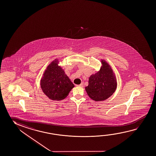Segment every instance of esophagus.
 Segmentation results:
<instances>
[{
	"label": "esophagus",
	"instance_id": "1",
	"mask_svg": "<svg viewBox=\"0 0 156 156\" xmlns=\"http://www.w3.org/2000/svg\"><path fill=\"white\" fill-rule=\"evenodd\" d=\"M76 86L83 87V83H81L80 84H78V85H76Z\"/></svg>",
	"mask_w": 156,
	"mask_h": 156
}]
</instances>
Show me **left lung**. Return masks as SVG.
Listing matches in <instances>:
<instances>
[{
	"instance_id": "1",
	"label": "left lung",
	"mask_w": 156,
	"mask_h": 156,
	"mask_svg": "<svg viewBox=\"0 0 156 156\" xmlns=\"http://www.w3.org/2000/svg\"><path fill=\"white\" fill-rule=\"evenodd\" d=\"M99 72L89 77L88 86L85 87L87 94L96 101H104L111 97L116 90V77L108 63L102 60Z\"/></svg>"
}]
</instances>
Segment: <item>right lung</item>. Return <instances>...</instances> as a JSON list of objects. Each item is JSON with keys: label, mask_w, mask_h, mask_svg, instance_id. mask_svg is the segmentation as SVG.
Segmentation results:
<instances>
[{"label": "right lung", "mask_w": 156, "mask_h": 156, "mask_svg": "<svg viewBox=\"0 0 156 156\" xmlns=\"http://www.w3.org/2000/svg\"><path fill=\"white\" fill-rule=\"evenodd\" d=\"M58 63V59H55L49 64L41 80L43 92L50 99L57 101L65 99L74 87Z\"/></svg>", "instance_id": "1"}]
</instances>
